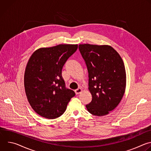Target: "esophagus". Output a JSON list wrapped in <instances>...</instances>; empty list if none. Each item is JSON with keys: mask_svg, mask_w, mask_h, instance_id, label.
Instances as JSON below:
<instances>
[{"mask_svg": "<svg viewBox=\"0 0 151 151\" xmlns=\"http://www.w3.org/2000/svg\"><path fill=\"white\" fill-rule=\"evenodd\" d=\"M82 91V88H81V87L78 88V89L75 90V91L76 94H80Z\"/></svg>", "mask_w": 151, "mask_h": 151, "instance_id": "obj_1", "label": "esophagus"}]
</instances>
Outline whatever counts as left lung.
<instances>
[{"label":"left lung","mask_w":151,"mask_h":151,"mask_svg":"<svg viewBox=\"0 0 151 151\" xmlns=\"http://www.w3.org/2000/svg\"><path fill=\"white\" fill-rule=\"evenodd\" d=\"M79 51L88 72V89L92 101L88 111L98 116L109 114L119 104L125 93L126 72L122 58L107 45L80 44Z\"/></svg>","instance_id":"obj_1"}]
</instances>
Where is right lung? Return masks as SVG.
Returning <instances> with one entry per match:
<instances>
[{
  "label": "right lung",
  "mask_w": 151,
  "mask_h": 151,
  "mask_svg": "<svg viewBox=\"0 0 151 151\" xmlns=\"http://www.w3.org/2000/svg\"><path fill=\"white\" fill-rule=\"evenodd\" d=\"M77 49V44H60L39 48L30 57L24 72L25 92L32 109L40 116L58 118L75 96L73 90L66 88L61 72Z\"/></svg>",
  "instance_id": "add662e5"
}]
</instances>
